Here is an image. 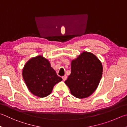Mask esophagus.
Listing matches in <instances>:
<instances>
[{"instance_id": "obj_1", "label": "esophagus", "mask_w": 127, "mask_h": 127, "mask_svg": "<svg viewBox=\"0 0 127 127\" xmlns=\"http://www.w3.org/2000/svg\"><path fill=\"white\" fill-rule=\"evenodd\" d=\"M66 78H67V77H66V75H64V76L62 77V79L64 80V81H65V80L66 79Z\"/></svg>"}]
</instances>
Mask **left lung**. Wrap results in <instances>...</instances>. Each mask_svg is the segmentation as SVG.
I'll return each mask as SVG.
<instances>
[{"mask_svg":"<svg viewBox=\"0 0 127 127\" xmlns=\"http://www.w3.org/2000/svg\"><path fill=\"white\" fill-rule=\"evenodd\" d=\"M102 72L103 66L99 59L91 52H83L71 61V73L65 83L75 97H88L97 88Z\"/></svg>","mask_w":127,"mask_h":127,"instance_id":"8db88e82","label":"left lung"}]
</instances>
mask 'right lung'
I'll use <instances>...</instances> for the list:
<instances>
[{"instance_id":"1","label":"right lung","mask_w":127,"mask_h":127,"mask_svg":"<svg viewBox=\"0 0 127 127\" xmlns=\"http://www.w3.org/2000/svg\"><path fill=\"white\" fill-rule=\"evenodd\" d=\"M22 75L29 91L40 98L49 95L55 85L62 80L48 59L40 55L32 58L25 63Z\"/></svg>"}]
</instances>
